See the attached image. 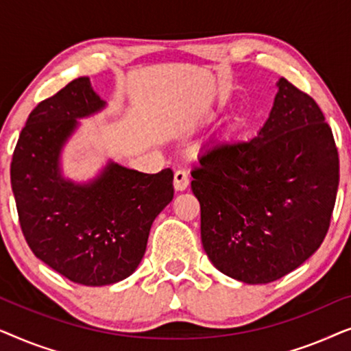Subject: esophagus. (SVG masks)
<instances>
[{
	"mask_svg": "<svg viewBox=\"0 0 351 351\" xmlns=\"http://www.w3.org/2000/svg\"><path fill=\"white\" fill-rule=\"evenodd\" d=\"M190 185V177L186 174V171L179 169L174 172V189L177 191H184L189 189Z\"/></svg>",
	"mask_w": 351,
	"mask_h": 351,
	"instance_id": "esophagus-1",
	"label": "esophagus"
}]
</instances>
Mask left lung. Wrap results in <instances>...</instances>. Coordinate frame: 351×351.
<instances>
[{
    "mask_svg": "<svg viewBox=\"0 0 351 351\" xmlns=\"http://www.w3.org/2000/svg\"><path fill=\"white\" fill-rule=\"evenodd\" d=\"M251 141L215 143L191 171L201 241L223 275L267 285L300 267L329 230L339 153L318 104L286 78Z\"/></svg>",
    "mask_w": 351,
    "mask_h": 351,
    "instance_id": "1",
    "label": "left lung"
}]
</instances>
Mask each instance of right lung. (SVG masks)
Returning a JSON list of instances; mask_svg holds the SVG:
<instances>
[{
    "mask_svg": "<svg viewBox=\"0 0 351 351\" xmlns=\"http://www.w3.org/2000/svg\"><path fill=\"white\" fill-rule=\"evenodd\" d=\"M105 102L81 76L33 108L19 136L11 185L33 254L70 281L107 286L132 275L156 215L174 198V174L128 169L110 161L89 184L62 176L60 152L78 118Z\"/></svg>",
    "mask_w": 351,
    "mask_h": 351,
    "instance_id": "1",
    "label": "right lung"
}]
</instances>
